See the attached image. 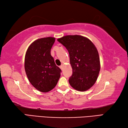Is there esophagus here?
<instances>
[{
	"mask_svg": "<svg viewBox=\"0 0 128 128\" xmlns=\"http://www.w3.org/2000/svg\"><path fill=\"white\" fill-rule=\"evenodd\" d=\"M59 68H60L62 70V69H63V66H62V65H61V66H59Z\"/></svg>",
	"mask_w": 128,
	"mask_h": 128,
	"instance_id": "34e87169",
	"label": "esophagus"
}]
</instances>
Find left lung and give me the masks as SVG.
<instances>
[{
	"label": "left lung",
	"mask_w": 128,
	"mask_h": 128,
	"mask_svg": "<svg viewBox=\"0 0 128 128\" xmlns=\"http://www.w3.org/2000/svg\"><path fill=\"white\" fill-rule=\"evenodd\" d=\"M69 54L72 74L70 85L80 91L88 90L94 85L100 70L98 53L90 40L79 35H68L57 40Z\"/></svg>",
	"instance_id": "1"
}]
</instances>
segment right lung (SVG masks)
<instances>
[{
	"instance_id": "right-lung-1",
	"label": "right lung",
	"mask_w": 128,
	"mask_h": 128,
	"mask_svg": "<svg viewBox=\"0 0 128 128\" xmlns=\"http://www.w3.org/2000/svg\"><path fill=\"white\" fill-rule=\"evenodd\" d=\"M55 42L53 37L34 41L27 50L25 69L30 82L38 90L47 92L55 88L60 77L61 69L51 56L50 50Z\"/></svg>"
}]
</instances>
